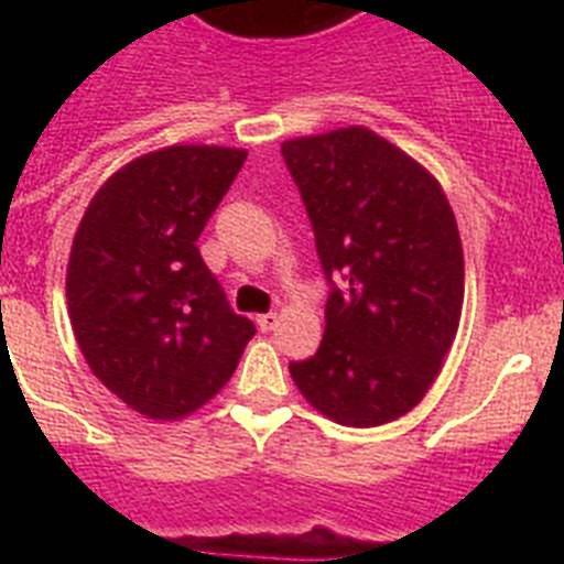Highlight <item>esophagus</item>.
Instances as JSON below:
<instances>
[{
    "mask_svg": "<svg viewBox=\"0 0 564 564\" xmlns=\"http://www.w3.org/2000/svg\"><path fill=\"white\" fill-rule=\"evenodd\" d=\"M276 325H279L276 313H262V316H257V327L262 333H271Z\"/></svg>",
    "mask_w": 564,
    "mask_h": 564,
    "instance_id": "obj_1",
    "label": "esophagus"
}]
</instances>
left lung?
Masks as SVG:
<instances>
[{
	"mask_svg": "<svg viewBox=\"0 0 564 564\" xmlns=\"http://www.w3.org/2000/svg\"><path fill=\"white\" fill-rule=\"evenodd\" d=\"M330 296L299 392L344 426H381L426 395L463 311V248L441 183L364 127L282 143ZM337 282H332V276Z\"/></svg>",
	"mask_w": 564,
	"mask_h": 564,
	"instance_id": "1",
	"label": "left lung"
}]
</instances>
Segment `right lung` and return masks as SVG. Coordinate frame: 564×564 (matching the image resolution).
<instances>
[{
  "label": "right lung",
  "instance_id": "add662e5",
  "mask_svg": "<svg viewBox=\"0 0 564 564\" xmlns=\"http://www.w3.org/2000/svg\"><path fill=\"white\" fill-rule=\"evenodd\" d=\"M246 158L226 147L143 154L98 188L73 239L78 347L98 381L152 421H177L217 395L257 333L197 248Z\"/></svg>",
  "mask_w": 564,
  "mask_h": 564
}]
</instances>
